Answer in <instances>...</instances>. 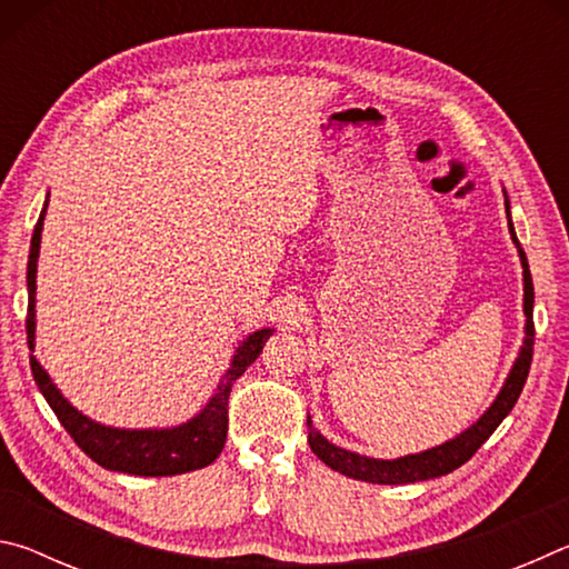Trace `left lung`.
Masks as SVG:
<instances>
[{
  "label": "left lung",
  "instance_id": "1",
  "mask_svg": "<svg viewBox=\"0 0 569 569\" xmlns=\"http://www.w3.org/2000/svg\"><path fill=\"white\" fill-rule=\"evenodd\" d=\"M505 210L509 220V236H512V243L519 253V263H522V286H525V298H522V311H525V339L519 346L517 359L509 369L502 389L489 403L487 411L467 427L461 435L447 439L445 445L431 447L417 451V455H403L397 459H373L356 455L343 447H336L333 441L326 439L319 429L313 427L311 413H308V445L311 451L319 457L326 467H331L339 475H346L359 481H371V485H413V481H427L435 477H445L449 471L459 469L465 461L475 457V451L485 445V441L492 437V431L502 423L509 411L522 393V387L529 373V363H532V346H535V323H532V311H535V286L532 276H529V263L522 246H519L515 226H512V213H509V198L505 190Z\"/></svg>",
  "mask_w": 569,
  "mask_h": 569
}]
</instances>
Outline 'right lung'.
<instances>
[{"instance_id":"1","label":"right lung","mask_w":569,"mask_h":569,"mask_svg":"<svg viewBox=\"0 0 569 569\" xmlns=\"http://www.w3.org/2000/svg\"><path fill=\"white\" fill-rule=\"evenodd\" d=\"M50 198V196H47ZM50 200H44L40 220H37L30 261H27V293H30V308H27V343H30V366L32 377L40 387L42 397L57 413L62 427L67 429L77 447L92 461L110 471H122V475L134 477H172L186 475L192 469H203L213 465L220 451L226 447L228 435V397L230 387L243 371L261 356L266 341L271 339L276 329H258L248 333L243 341L236 346L233 359L228 363V371L220 377L213 397L206 401L196 417L178 423V427H152V429H122L108 427L90 419L77 407L67 401L64 393L57 389L50 373L34 356V331H37V261H40V243L42 228Z\"/></svg>"}]
</instances>
